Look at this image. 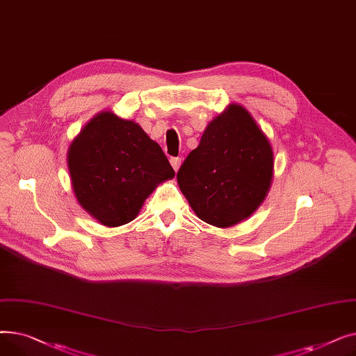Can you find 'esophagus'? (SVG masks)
Here are the masks:
<instances>
[{"label":"esophagus","mask_w":356,"mask_h":356,"mask_svg":"<svg viewBox=\"0 0 356 356\" xmlns=\"http://www.w3.org/2000/svg\"><path fill=\"white\" fill-rule=\"evenodd\" d=\"M170 164H172V167L175 168V172H177L180 164H181V159H180V157H172V159H170Z\"/></svg>","instance_id":"esophagus-1"}]
</instances>
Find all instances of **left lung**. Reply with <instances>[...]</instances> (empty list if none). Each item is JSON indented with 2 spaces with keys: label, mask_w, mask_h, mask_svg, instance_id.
<instances>
[{
  "label": "left lung",
  "mask_w": 356,
  "mask_h": 356,
  "mask_svg": "<svg viewBox=\"0 0 356 356\" xmlns=\"http://www.w3.org/2000/svg\"><path fill=\"white\" fill-rule=\"evenodd\" d=\"M273 167L268 138L244 106L231 104L204 129L179 168L177 183L199 219L228 228L263 203Z\"/></svg>",
  "instance_id": "1"
}]
</instances>
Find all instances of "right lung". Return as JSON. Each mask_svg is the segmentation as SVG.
I'll return each instance as SVG.
<instances>
[{
    "label": "right lung",
    "mask_w": 356,
    "mask_h": 356,
    "mask_svg": "<svg viewBox=\"0 0 356 356\" xmlns=\"http://www.w3.org/2000/svg\"><path fill=\"white\" fill-rule=\"evenodd\" d=\"M67 167L81 207L109 228L136 219L157 184L175 177L161 147L138 124L109 111L72 141Z\"/></svg>",
    "instance_id": "add662e5"
}]
</instances>
